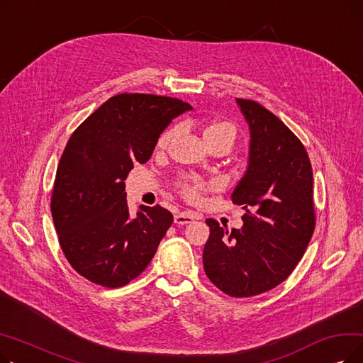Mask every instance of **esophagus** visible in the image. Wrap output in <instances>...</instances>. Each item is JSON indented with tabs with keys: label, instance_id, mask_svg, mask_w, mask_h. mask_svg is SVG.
I'll return each instance as SVG.
<instances>
[{
	"label": "esophagus",
	"instance_id": "esophagus-1",
	"mask_svg": "<svg viewBox=\"0 0 363 363\" xmlns=\"http://www.w3.org/2000/svg\"><path fill=\"white\" fill-rule=\"evenodd\" d=\"M196 219H199L196 215H193L191 212H181L175 216V223L177 225H188L194 222Z\"/></svg>",
	"mask_w": 363,
	"mask_h": 363
}]
</instances>
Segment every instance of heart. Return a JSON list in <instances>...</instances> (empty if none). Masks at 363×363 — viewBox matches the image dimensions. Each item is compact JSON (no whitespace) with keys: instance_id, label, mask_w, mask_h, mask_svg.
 Instances as JSON below:
<instances>
[{"instance_id":"obj_1","label":"heart","mask_w":363,"mask_h":363,"mask_svg":"<svg viewBox=\"0 0 363 363\" xmlns=\"http://www.w3.org/2000/svg\"><path fill=\"white\" fill-rule=\"evenodd\" d=\"M174 137V130H167L159 140L160 147H166L169 141ZM237 137V129L230 122H212L203 128V138L206 144L215 143V141H226L228 144L234 143ZM206 189V185L203 182H194V184H186L184 185V193L189 200H197L200 194Z\"/></svg>"}]
</instances>
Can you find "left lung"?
Returning <instances> with one entry per match:
<instances>
[{
  "instance_id": "left-lung-1",
  "label": "left lung",
  "mask_w": 363,
  "mask_h": 363,
  "mask_svg": "<svg viewBox=\"0 0 363 363\" xmlns=\"http://www.w3.org/2000/svg\"><path fill=\"white\" fill-rule=\"evenodd\" d=\"M249 125V160L231 199L244 225L231 233L207 219L204 272L233 297H252L289 278L315 231L313 172L300 140L274 113L237 99Z\"/></svg>"
}]
</instances>
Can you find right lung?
<instances>
[{
    "mask_svg": "<svg viewBox=\"0 0 363 363\" xmlns=\"http://www.w3.org/2000/svg\"><path fill=\"white\" fill-rule=\"evenodd\" d=\"M188 110L178 99L119 94L72 133L57 167L51 213L66 259L91 282L122 287L155 257L174 216L162 206H140L130 216L125 179Z\"/></svg>",
    "mask_w": 363,
    "mask_h": 363,
    "instance_id": "right-lung-1",
    "label": "right lung"
}]
</instances>
